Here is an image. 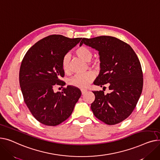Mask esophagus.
<instances>
[{"mask_svg":"<svg viewBox=\"0 0 160 160\" xmlns=\"http://www.w3.org/2000/svg\"><path fill=\"white\" fill-rule=\"evenodd\" d=\"M81 91L82 95H84V93H85L87 92V90H84V89H82V90H81Z\"/></svg>","mask_w":160,"mask_h":160,"instance_id":"34e87169","label":"esophagus"}]
</instances>
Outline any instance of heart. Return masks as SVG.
<instances>
[{"mask_svg":"<svg viewBox=\"0 0 160 160\" xmlns=\"http://www.w3.org/2000/svg\"><path fill=\"white\" fill-rule=\"evenodd\" d=\"M76 53L79 58L84 60V61H90L93 56V53L92 50L87 46H82L76 50ZM70 59V54H67L64 56L62 60V70L65 73L69 72V62ZM93 79H94V74L92 72H88L84 74L77 75V76L72 78L70 81L69 84L71 86L84 88L88 87V84L91 83Z\"/></svg>","mask_w":160,"mask_h":160,"instance_id":"obj_1","label":"heart"}]
</instances>
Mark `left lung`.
Wrapping results in <instances>:
<instances>
[{"instance_id":"obj_1","label":"left lung","mask_w":160,"mask_h":160,"mask_svg":"<svg viewBox=\"0 0 160 160\" xmlns=\"http://www.w3.org/2000/svg\"><path fill=\"white\" fill-rule=\"evenodd\" d=\"M82 44L99 52L100 72L93 82L106 88L93 92L95 100L91 104L93 114L107 125H116L127 118L135 108L143 89V73L140 62L130 46L116 37L99 36L83 38Z\"/></svg>"}]
</instances>
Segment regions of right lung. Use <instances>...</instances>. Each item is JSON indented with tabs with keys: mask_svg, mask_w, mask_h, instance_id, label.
I'll return each instance as SVG.
<instances>
[{
	"mask_svg": "<svg viewBox=\"0 0 160 160\" xmlns=\"http://www.w3.org/2000/svg\"><path fill=\"white\" fill-rule=\"evenodd\" d=\"M82 38L70 39L52 35L36 42L22 61L19 83L24 102L34 118L42 124L56 126L67 119L81 96L71 86L55 92V84L64 86L62 60Z\"/></svg>",
	"mask_w": 160,
	"mask_h": 160,
	"instance_id": "1",
	"label": "right lung"
}]
</instances>
